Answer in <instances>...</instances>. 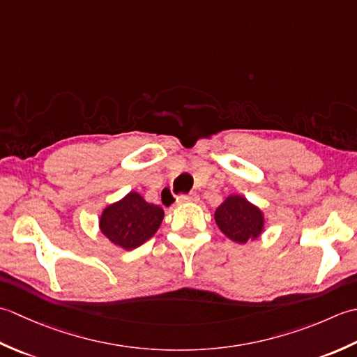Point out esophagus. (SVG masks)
Masks as SVG:
<instances>
[{
  "mask_svg": "<svg viewBox=\"0 0 357 357\" xmlns=\"http://www.w3.org/2000/svg\"><path fill=\"white\" fill-rule=\"evenodd\" d=\"M188 202H199L197 194H188V195H178L177 203H188Z\"/></svg>",
  "mask_w": 357,
  "mask_h": 357,
  "instance_id": "34e87169",
  "label": "esophagus"
}]
</instances>
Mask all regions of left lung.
I'll return each mask as SVG.
<instances>
[{
	"label": "left lung",
	"mask_w": 357,
	"mask_h": 357,
	"mask_svg": "<svg viewBox=\"0 0 357 357\" xmlns=\"http://www.w3.org/2000/svg\"><path fill=\"white\" fill-rule=\"evenodd\" d=\"M217 227L232 242L245 245L260 237L265 229V215L259 206L238 194H229L215 209Z\"/></svg>",
	"instance_id": "obj_1"
}]
</instances>
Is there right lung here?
<instances>
[{
	"label": "right lung",
	"instance_id": "1",
	"mask_svg": "<svg viewBox=\"0 0 357 357\" xmlns=\"http://www.w3.org/2000/svg\"><path fill=\"white\" fill-rule=\"evenodd\" d=\"M163 217V208L148 203L140 194L130 191L103 209L98 228L112 245L130 251L155 234Z\"/></svg>",
	"mask_w": 357,
	"mask_h": 357
}]
</instances>
